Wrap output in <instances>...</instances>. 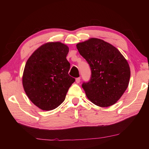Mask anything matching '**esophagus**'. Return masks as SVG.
Masks as SVG:
<instances>
[{"label": "esophagus", "instance_id": "esophagus-1", "mask_svg": "<svg viewBox=\"0 0 149 149\" xmlns=\"http://www.w3.org/2000/svg\"><path fill=\"white\" fill-rule=\"evenodd\" d=\"M80 81H81V78L80 77H77V78H76V79H75V81H76L77 84H79Z\"/></svg>", "mask_w": 149, "mask_h": 149}]
</instances>
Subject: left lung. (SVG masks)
Returning a JSON list of instances; mask_svg holds the SVG:
<instances>
[{
  "label": "left lung",
  "mask_w": 149,
  "mask_h": 149,
  "mask_svg": "<svg viewBox=\"0 0 149 149\" xmlns=\"http://www.w3.org/2000/svg\"><path fill=\"white\" fill-rule=\"evenodd\" d=\"M76 47L91 70L89 81L82 84L88 99L100 107L115 104L129 84L127 60L116 48L99 39L91 38Z\"/></svg>",
  "instance_id": "obj_1"
}]
</instances>
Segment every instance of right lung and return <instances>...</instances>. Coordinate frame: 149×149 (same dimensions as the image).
<instances>
[{
	"mask_svg": "<svg viewBox=\"0 0 149 149\" xmlns=\"http://www.w3.org/2000/svg\"><path fill=\"white\" fill-rule=\"evenodd\" d=\"M69 48L60 42H48L29 58L22 83L30 100L42 110H52L65 100L75 78L70 76L66 59Z\"/></svg>",
	"mask_w": 149,
	"mask_h": 149,
	"instance_id": "add662e5",
	"label": "right lung"
}]
</instances>
